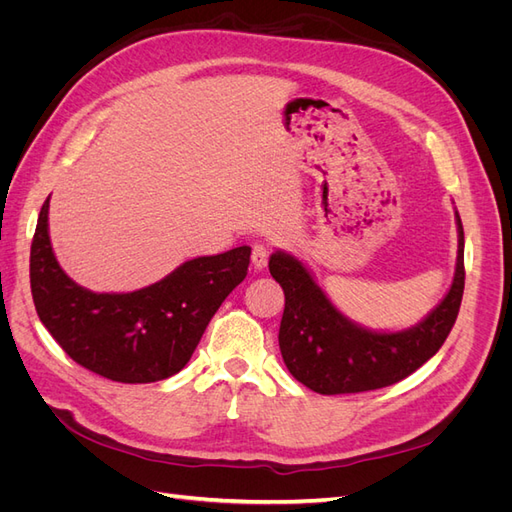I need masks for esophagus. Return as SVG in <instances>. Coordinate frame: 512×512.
Wrapping results in <instances>:
<instances>
[{
  "label": "esophagus",
  "mask_w": 512,
  "mask_h": 512,
  "mask_svg": "<svg viewBox=\"0 0 512 512\" xmlns=\"http://www.w3.org/2000/svg\"><path fill=\"white\" fill-rule=\"evenodd\" d=\"M267 262H269V247L265 243H254V247H252V265H254V269L262 271L267 267Z\"/></svg>",
  "instance_id": "esophagus-1"
}]
</instances>
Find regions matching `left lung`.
Returning <instances> with one entry per match:
<instances>
[{"label":"left lung","instance_id":"8db88e82","mask_svg":"<svg viewBox=\"0 0 512 512\" xmlns=\"http://www.w3.org/2000/svg\"><path fill=\"white\" fill-rule=\"evenodd\" d=\"M455 218L459 247L451 290L425 320L397 333L354 324L329 301L301 260L284 252L271 254L269 271L286 297L280 350L290 374L320 395H344L391 386L427 363L453 329L466 284L463 226L459 213Z\"/></svg>","mask_w":512,"mask_h":512}]
</instances>
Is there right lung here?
<instances>
[{"instance_id": "add662e5", "label": "right lung", "mask_w": 512, "mask_h": 512, "mask_svg": "<svg viewBox=\"0 0 512 512\" xmlns=\"http://www.w3.org/2000/svg\"><path fill=\"white\" fill-rule=\"evenodd\" d=\"M252 247L183 262L134 292H91L59 267L49 237V198L29 256L38 318L72 361L126 384L175 376L192 359L209 320L247 275Z\"/></svg>"}]
</instances>
